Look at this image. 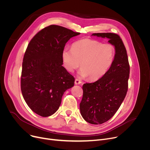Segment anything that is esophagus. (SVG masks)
Masks as SVG:
<instances>
[{"instance_id": "obj_1", "label": "esophagus", "mask_w": 150, "mask_h": 150, "mask_svg": "<svg viewBox=\"0 0 150 150\" xmlns=\"http://www.w3.org/2000/svg\"><path fill=\"white\" fill-rule=\"evenodd\" d=\"M81 80H79V79H75V84H81Z\"/></svg>"}]
</instances>
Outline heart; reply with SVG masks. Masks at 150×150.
<instances>
[{"label":"heart","mask_w":150,"mask_h":150,"mask_svg":"<svg viewBox=\"0 0 150 150\" xmlns=\"http://www.w3.org/2000/svg\"><path fill=\"white\" fill-rule=\"evenodd\" d=\"M115 56V49L112 44L89 38L75 42L72 49L66 48L62 52L63 65L69 72H74L81 62L80 75L89 76L91 80L104 76L111 67Z\"/></svg>","instance_id":"heart-1"}]
</instances>
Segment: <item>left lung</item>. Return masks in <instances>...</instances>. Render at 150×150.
I'll return each mask as SVG.
<instances>
[{
  "mask_svg": "<svg viewBox=\"0 0 150 150\" xmlns=\"http://www.w3.org/2000/svg\"><path fill=\"white\" fill-rule=\"evenodd\" d=\"M92 35L108 38V42L115 49L114 62L107 73L97 81L83 86L81 114L87 122L100 125L114 116L124 100L128 89L130 67L127 50L119 35L112 33Z\"/></svg>",
  "mask_w": 150,
  "mask_h": 150,
  "instance_id": "left-lung-1",
  "label": "left lung"
}]
</instances>
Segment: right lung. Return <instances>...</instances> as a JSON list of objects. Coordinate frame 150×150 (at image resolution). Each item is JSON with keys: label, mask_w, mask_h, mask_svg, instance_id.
Here are the masks:
<instances>
[{"label": "right lung", "mask_w": 150, "mask_h": 150, "mask_svg": "<svg viewBox=\"0 0 150 150\" xmlns=\"http://www.w3.org/2000/svg\"><path fill=\"white\" fill-rule=\"evenodd\" d=\"M78 35L67 28L51 25L37 33L27 46L21 88L26 103L39 115L53 114L64 92L74 85V77L62 66V52L69 39Z\"/></svg>", "instance_id": "add662e5"}]
</instances>
